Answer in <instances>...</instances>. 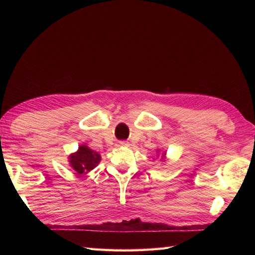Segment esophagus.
Returning <instances> with one entry per match:
<instances>
[{
	"instance_id": "34e87169",
	"label": "esophagus",
	"mask_w": 255,
	"mask_h": 255,
	"mask_svg": "<svg viewBox=\"0 0 255 255\" xmlns=\"http://www.w3.org/2000/svg\"><path fill=\"white\" fill-rule=\"evenodd\" d=\"M118 143H119V145H126L127 144L126 141H119Z\"/></svg>"
}]
</instances>
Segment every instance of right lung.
<instances>
[{
	"mask_svg": "<svg viewBox=\"0 0 255 255\" xmlns=\"http://www.w3.org/2000/svg\"><path fill=\"white\" fill-rule=\"evenodd\" d=\"M101 155L86 145H81L78 152L70 155V164L79 174L88 173L100 163Z\"/></svg>",
	"mask_w": 255,
	"mask_h": 255,
	"instance_id": "right-lung-1",
	"label": "right lung"
}]
</instances>
